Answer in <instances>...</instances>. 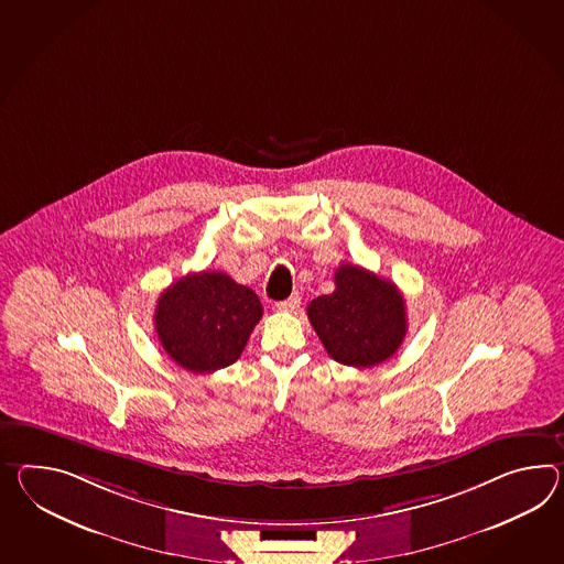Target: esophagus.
<instances>
[{"label": "esophagus", "instance_id": "1", "mask_svg": "<svg viewBox=\"0 0 564 564\" xmlns=\"http://www.w3.org/2000/svg\"><path fill=\"white\" fill-rule=\"evenodd\" d=\"M300 303H302L300 293H293V295L288 297V300H283V302H276V307H279V310H285V312H293V310H297V307H300Z\"/></svg>", "mask_w": 564, "mask_h": 564}]
</instances>
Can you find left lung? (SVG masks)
Segmentation results:
<instances>
[{"instance_id": "left-lung-1", "label": "left lung", "mask_w": 564, "mask_h": 564, "mask_svg": "<svg viewBox=\"0 0 564 564\" xmlns=\"http://www.w3.org/2000/svg\"><path fill=\"white\" fill-rule=\"evenodd\" d=\"M336 289L307 305V317L336 362L367 369L393 357L408 332L405 300L395 283L344 262Z\"/></svg>"}]
</instances>
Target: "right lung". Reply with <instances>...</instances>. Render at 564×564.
<instances>
[{
	"label": "right lung",
	"mask_w": 564,
	"mask_h": 564,
	"mask_svg": "<svg viewBox=\"0 0 564 564\" xmlns=\"http://www.w3.org/2000/svg\"><path fill=\"white\" fill-rule=\"evenodd\" d=\"M262 317L261 300L218 271L192 273L165 289L154 330L166 355L185 371L214 372L242 355Z\"/></svg>",
	"instance_id": "add662e5"
}]
</instances>
